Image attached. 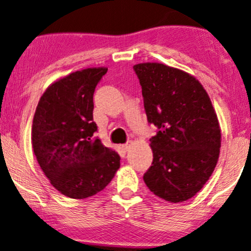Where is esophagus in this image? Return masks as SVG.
Listing matches in <instances>:
<instances>
[{"label":"esophagus","instance_id":"1","mask_svg":"<svg viewBox=\"0 0 251 251\" xmlns=\"http://www.w3.org/2000/svg\"><path fill=\"white\" fill-rule=\"evenodd\" d=\"M131 143H132V142H127V143H125V145H123V146H122L123 150H125V151H128V149L131 148Z\"/></svg>","mask_w":251,"mask_h":251}]
</instances>
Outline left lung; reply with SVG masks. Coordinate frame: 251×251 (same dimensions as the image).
Returning <instances> with one entry per match:
<instances>
[{
	"instance_id": "1",
	"label": "left lung",
	"mask_w": 251,
	"mask_h": 251,
	"mask_svg": "<svg viewBox=\"0 0 251 251\" xmlns=\"http://www.w3.org/2000/svg\"><path fill=\"white\" fill-rule=\"evenodd\" d=\"M142 87L149 124L152 164L146 185L165 201L178 203L202 189L219 157L222 133L212 103L199 80L159 63L133 66Z\"/></svg>"
}]
</instances>
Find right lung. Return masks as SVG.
<instances>
[{"mask_svg":"<svg viewBox=\"0 0 251 251\" xmlns=\"http://www.w3.org/2000/svg\"><path fill=\"white\" fill-rule=\"evenodd\" d=\"M106 68L70 73L51 83L40 99L32 125V147L51 185L71 199H86L108 186L120 157L93 134L96 85Z\"/></svg>","mask_w":251,"mask_h":251,"instance_id":"1","label":"right lung"}]
</instances>
